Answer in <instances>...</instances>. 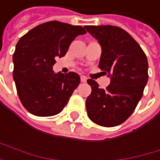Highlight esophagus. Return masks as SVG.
I'll return each instance as SVG.
<instances>
[{
    "label": "esophagus",
    "mask_w": 160,
    "mask_h": 160,
    "mask_svg": "<svg viewBox=\"0 0 160 160\" xmlns=\"http://www.w3.org/2000/svg\"><path fill=\"white\" fill-rule=\"evenodd\" d=\"M87 80H88V78H87L86 76H84V75L81 76V82H82V83H86Z\"/></svg>",
    "instance_id": "obj_1"
}]
</instances>
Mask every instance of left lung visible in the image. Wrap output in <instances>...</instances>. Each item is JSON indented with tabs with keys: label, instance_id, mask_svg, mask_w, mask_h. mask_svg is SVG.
<instances>
[{
	"label": "left lung",
	"instance_id": "left-lung-1",
	"mask_svg": "<svg viewBox=\"0 0 160 160\" xmlns=\"http://www.w3.org/2000/svg\"><path fill=\"white\" fill-rule=\"evenodd\" d=\"M87 31L102 47L99 68L110 77L106 89L88 80L91 93L87 98L88 118L112 127L125 122L143 95L148 81L147 57L138 43L123 29L112 25H88Z\"/></svg>",
	"mask_w": 160,
	"mask_h": 160
}]
</instances>
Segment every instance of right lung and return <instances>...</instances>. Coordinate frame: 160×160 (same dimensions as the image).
I'll use <instances>...</instances> for the list:
<instances>
[{"mask_svg":"<svg viewBox=\"0 0 160 160\" xmlns=\"http://www.w3.org/2000/svg\"><path fill=\"white\" fill-rule=\"evenodd\" d=\"M84 27L57 21L38 25L19 38L13 54V78L22 106L31 114L49 117L60 113L80 83L75 72L54 73L56 57L68 52Z\"/></svg>","mask_w":160,"mask_h":160,"instance_id":"right-lung-1","label":"right lung"}]
</instances>
